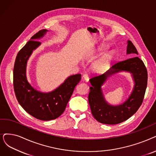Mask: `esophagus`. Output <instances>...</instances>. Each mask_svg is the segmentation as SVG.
I'll return each mask as SVG.
<instances>
[{
    "label": "esophagus",
    "instance_id": "1",
    "mask_svg": "<svg viewBox=\"0 0 156 156\" xmlns=\"http://www.w3.org/2000/svg\"><path fill=\"white\" fill-rule=\"evenodd\" d=\"M83 79L85 80L86 82H88L89 80V77L87 74H84L83 76Z\"/></svg>",
    "mask_w": 156,
    "mask_h": 156
}]
</instances>
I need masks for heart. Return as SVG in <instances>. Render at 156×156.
Listing matches in <instances>:
<instances>
[{"mask_svg": "<svg viewBox=\"0 0 156 156\" xmlns=\"http://www.w3.org/2000/svg\"><path fill=\"white\" fill-rule=\"evenodd\" d=\"M107 48L106 45H102L98 48V51H104ZM114 58V52H109L105 53L104 55L100 58L98 60L94 62V63L92 65V70L101 73L106 70L109 66L111 65V63Z\"/></svg>", "mask_w": 156, "mask_h": 156, "instance_id": "b5f03b06", "label": "heart"}]
</instances>
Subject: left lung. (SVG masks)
<instances>
[{"mask_svg":"<svg viewBox=\"0 0 156 156\" xmlns=\"http://www.w3.org/2000/svg\"><path fill=\"white\" fill-rule=\"evenodd\" d=\"M138 55V51L128 40L127 54ZM127 71L132 73L135 85L128 98L118 106L109 105L104 97L101 86L111 76L117 73ZM147 71L142 60L134 57L118 62L101 76L90 79L91 86L88 95V101L91 113L95 119L102 123L114 125L127 120L138 111L141 105L147 86Z\"/></svg>","mask_w":156,"mask_h":156,"instance_id":"obj_1","label":"left lung"}]
</instances>
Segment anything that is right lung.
Here are the masks:
<instances>
[{"instance_id":"add662e5","label":"right lung","mask_w":156,"mask_h":156,"mask_svg":"<svg viewBox=\"0 0 156 156\" xmlns=\"http://www.w3.org/2000/svg\"><path fill=\"white\" fill-rule=\"evenodd\" d=\"M48 31L42 29L32 36L18 52L13 69L14 90L18 103L29 115L44 121L55 119L63 113L75 87L81 79L80 74L72 75L56 89L48 93L36 90L29 83L26 74L27 61L33 51L41 45L38 40Z\"/></svg>"}]
</instances>
